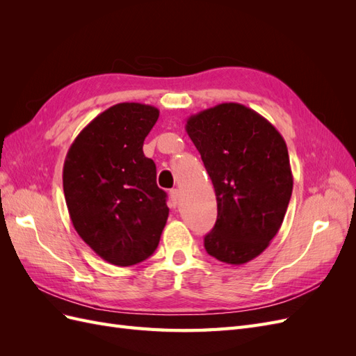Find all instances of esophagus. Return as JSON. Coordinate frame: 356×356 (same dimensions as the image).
<instances>
[{"instance_id":"1","label":"esophagus","mask_w":356,"mask_h":356,"mask_svg":"<svg viewBox=\"0 0 356 356\" xmlns=\"http://www.w3.org/2000/svg\"><path fill=\"white\" fill-rule=\"evenodd\" d=\"M170 197H172V200H174L175 207H179V204H181V195H179L178 188H174L170 191Z\"/></svg>"}]
</instances>
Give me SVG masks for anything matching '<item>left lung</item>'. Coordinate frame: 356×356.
<instances>
[{
  "instance_id": "8db88e82",
  "label": "left lung",
  "mask_w": 356,
  "mask_h": 356,
  "mask_svg": "<svg viewBox=\"0 0 356 356\" xmlns=\"http://www.w3.org/2000/svg\"><path fill=\"white\" fill-rule=\"evenodd\" d=\"M187 132L207 168L217 221L204 236L209 255L245 264L281 229L293 191L285 139L257 111L224 102L191 115Z\"/></svg>"
}]
</instances>
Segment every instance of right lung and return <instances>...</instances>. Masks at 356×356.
Masks as SVG:
<instances>
[{"label": "right lung", "instance_id": "1", "mask_svg": "<svg viewBox=\"0 0 356 356\" xmlns=\"http://www.w3.org/2000/svg\"><path fill=\"white\" fill-rule=\"evenodd\" d=\"M159 118L153 105L122 102L86 126L63 163V193L74 229L105 261L132 266L159 245L169 208L157 187L145 136Z\"/></svg>", "mask_w": 356, "mask_h": 356}]
</instances>
